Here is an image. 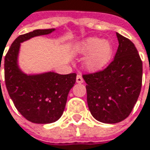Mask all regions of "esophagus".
Wrapping results in <instances>:
<instances>
[{"instance_id": "34e87169", "label": "esophagus", "mask_w": 150, "mask_h": 150, "mask_svg": "<svg viewBox=\"0 0 150 150\" xmlns=\"http://www.w3.org/2000/svg\"><path fill=\"white\" fill-rule=\"evenodd\" d=\"M84 81H83V78H82V76L81 75H78L76 76V82L77 83H82Z\"/></svg>"}]
</instances>
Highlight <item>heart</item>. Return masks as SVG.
<instances>
[{"mask_svg":"<svg viewBox=\"0 0 150 150\" xmlns=\"http://www.w3.org/2000/svg\"><path fill=\"white\" fill-rule=\"evenodd\" d=\"M76 54L85 55L83 66L89 72H97L105 69L114 55V46L111 42L99 37H88L73 46Z\"/></svg>","mask_w":150,"mask_h":150,"instance_id":"heart-1","label":"heart"}]
</instances>
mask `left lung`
<instances>
[{"label": "left lung", "mask_w": 150, "mask_h": 150, "mask_svg": "<svg viewBox=\"0 0 150 150\" xmlns=\"http://www.w3.org/2000/svg\"><path fill=\"white\" fill-rule=\"evenodd\" d=\"M118 49L103 71L83 75L87 102L93 117L103 123H117L131 113L139 97L142 62L134 43L116 33Z\"/></svg>", "instance_id": "1"}]
</instances>
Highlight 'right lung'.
Returning a JSON list of instances; mask_svg holds the SVG:
<instances>
[{
	"instance_id": "1",
	"label": "right lung",
	"mask_w": 150,
	"mask_h": 150,
	"mask_svg": "<svg viewBox=\"0 0 150 150\" xmlns=\"http://www.w3.org/2000/svg\"><path fill=\"white\" fill-rule=\"evenodd\" d=\"M54 31L55 28L36 29L18 36L5 56V82L9 96L17 110L34 123L46 124L59 120L63 114L69 93L75 83V73L60 75L47 71L26 74L19 66L22 42Z\"/></svg>"
}]
</instances>
